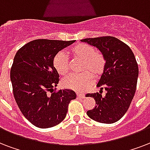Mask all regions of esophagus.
<instances>
[{"mask_svg":"<svg viewBox=\"0 0 150 150\" xmlns=\"http://www.w3.org/2000/svg\"><path fill=\"white\" fill-rule=\"evenodd\" d=\"M76 95H77V98H80V99H83V98H85V94H83V93H79V92H77V93H76Z\"/></svg>","mask_w":150,"mask_h":150,"instance_id":"obj_1","label":"esophagus"}]
</instances>
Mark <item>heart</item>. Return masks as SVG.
Segmentation results:
<instances>
[{
    "label": "heart",
    "instance_id": "obj_1",
    "mask_svg": "<svg viewBox=\"0 0 150 150\" xmlns=\"http://www.w3.org/2000/svg\"><path fill=\"white\" fill-rule=\"evenodd\" d=\"M73 59L83 60L79 75H70L63 80V86L66 88L82 91L90 86L95 78H100L105 70L106 58L105 55L92 45L79 43L68 50ZM53 67L60 75L64 76L69 72L70 62L62 52H58L53 58Z\"/></svg>",
    "mask_w": 150,
    "mask_h": 150
}]
</instances>
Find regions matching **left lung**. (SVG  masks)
<instances>
[{
    "label": "left lung",
    "mask_w": 150,
    "mask_h": 150,
    "mask_svg": "<svg viewBox=\"0 0 150 150\" xmlns=\"http://www.w3.org/2000/svg\"><path fill=\"white\" fill-rule=\"evenodd\" d=\"M81 41L98 48L107 60L105 70L97 85L100 87V93H88L97 105L86 114L99 123L117 122L128 110L135 93L139 67L134 55L127 45L112 36ZM103 88L106 90L105 96L101 93Z\"/></svg>",
    "instance_id": "1"
}]
</instances>
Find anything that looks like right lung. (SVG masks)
<instances>
[{
  "label": "right lung",
  "instance_id": "right-lung-1",
  "mask_svg": "<svg viewBox=\"0 0 150 150\" xmlns=\"http://www.w3.org/2000/svg\"><path fill=\"white\" fill-rule=\"evenodd\" d=\"M75 41L37 39L21 47L11 67L12 90L23 115L37 127L49 128L66 117L68 105L76 98L71 90L51 93L59 83L53 58L59 51Z\"/></svg>",
  "mask_w": 150,
  "mask_h": 150
}]
</instances>
